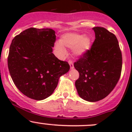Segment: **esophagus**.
Returning a JSON list of instances; mask_svg holds the SVG:
<instances>
[{"instance_id": "1", "label": "esophagus", "mask_w": 132, "mask_h": 132, "mask_svg": "<svg viewBox=\"0 0 132 132\" xmlns=\"http://www.w3.org/2000/svg\"><path fill=\"white\" fill-rule=\"evenodd\" d=\"M68 63H69V64H70V68H71V69L73 68H74V66H73V63L72 61H71V60H70V61H68Z\"/></svg>"}]
</instances>
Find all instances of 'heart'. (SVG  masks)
<instances>
[{
    "instance_id": "1",
    "label": "heart",
    "mask_w": 132,
    "mask_h": 132,
    "mask_svg": "<svg viewBox=\"0 0 132 132\" xmlns=\"http://www.w3.org/2000/svg\"><path fill=\"white\" fill-rule=\"evenodd\" d=\"M60 43L55 45L56 50L62 55H64L66 51L65 47L73 48V52L75 56H83L90 48L91 39L87 36H84L75 32L66 33L61 36Z\"/></svg>"
}]
</instances>
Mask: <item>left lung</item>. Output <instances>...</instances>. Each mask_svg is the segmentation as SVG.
Returning a JSON list of instances; mask_svg holds the SVG:
<instances>
[{
	"mask_svg": "<svg viewBox=\"0 0 132 132\" xmlns=\"http://www.w3.org/2000/svg\"><path fill=\"white\" fill-rule=\"evenodd\" d=\"M93 29L95 39L91 48L75 62L79 73L75 87L84 100L95 102L107 96L120 78L122 54L116 36L101 27Z\"/></svg>",
	"mask_w": 132,
	"mask_h": 132,
	"instance_id": "1",
	"label": "left lung"
}]
</instances>
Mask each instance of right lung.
I'll list each match as a JSON object with an SVG mask.
<instances>
[{"instance_id": "1", "label": "right lung", "mask_w": 132, "mask_h": 132, "mask_svg": "<svg viewBox=\"0 0 132 132\" xmlns=\"http://www.w3.org/2000/svg\"><path fill=\"white\" fill-rule=\"evenodd\" d=\"M56 40L51 29L29 28L12 40L7 59L13 82L24 95L36 100L50 96L59 79L70 70L66 61L52 53Z\"/></svg>"}]
</instances>
